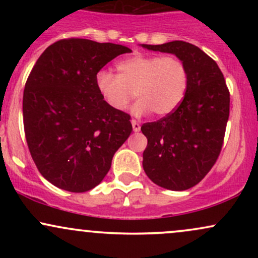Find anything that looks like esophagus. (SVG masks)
Returning a JSON list of instances; mask_svg holds the SVG:
<instances>
[{"instance_id": "34e87169", "label": "esophagus", "mask_w": 258, "mask_h": 258, "mask_svg": "<svg viewBox=\"0 0 258 258\" xmlns=\"http://www.w3.org/2000/svg\"><path fill=\"white\" fill-rule=\"evenodd\" d=\"M131 123H132V127H133V131L135 132H138L139 130H141V125H139L138 121H136L135 119L131 120Z\"/></svg>"}]
</instances>
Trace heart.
Instances as JSON below:
<instances>
[{
    "label": "heart",
    "instance_id": "b5f03b06",
    "mask_svg": "<svg viewBox=\"0 0 258 258\" xmlns=\"http://www.w3.org/2000/svg\"><path fill=\"white\" fill-rule=\"evenodd\" d=\"M119 74L99 70L94 82L105 104L115 111H125L133 97L137 115L152 111L166 116L178 108L189 85V74L182 59L174 55L136 54L116 65Z\"/></svg>",
    "mask_w": 258,
    "mask_h": 258
}]
</instances>
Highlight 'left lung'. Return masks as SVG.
I'll list each match as a JSON object with an SVG mask.
<instances>
[{"label": "left lung", "mask_w": 258, "mask_h": 258, "mask_svg": "<svg viewBox=\"0 0 258 258\" xmlns=\"http://www.w3.org/2000/svg\"><path fill=\"white\" fill-rule=\"evenodd\" d=\"M143 47L172 53L188 69V90L178 108L141 127L148 139L143 153L147 176L162 188L185 190L197 185L220 156L229 117V90L217 63L194 44L172 41Z\"/></svg>", "instance_id": "left-lung-1"}]
</instances>
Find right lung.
I'll return each mask as SVG.
<instances>
[{"label":"right lung","instance_id":"obj_1","mask_svg":"<svg viewBox=\"0 0 258 258\" xmlns=\"http://www.w3.org/2000/svg\"><path fill=\"white\" fill-rule=\"evenodd\" d=\"M130 52L121 44L63 38L31 69L23 96L25 138L37 170L53 185L91 190L131 135V116L109 108L94 82L104 65Z\"/></svg>","mask_w":258,"mask_h":258}]
</instances>
